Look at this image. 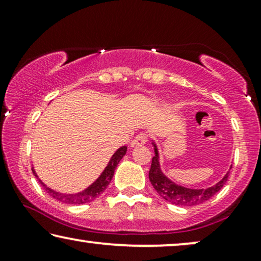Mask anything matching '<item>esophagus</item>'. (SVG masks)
I'll return each instance as SVG.
<instances>
[{
  "instance_id": "obj_1",
  "label": "esophagus",
  "mask_w": 261,
  "mask_h": 261,
  "mask_svg": "<svg viewBox=\"0 0 261 261\" xmlns=\"http://www.w3.org/2000/svg\"><path fill=\"white\" fill-rule=\"evenodd\" d=\"M147 141H148L147 135H146L145 133H140L135 137V139L132 141L130 145L132 146H142V145H145Z\"/></svg>"
}]
</instances>
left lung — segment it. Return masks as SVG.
I'll return each mask as SVG.
<instances>
[{
    "label": "left lung",
    "mask_w": 261,
    "mask_h": 261,
    "mask_svg": "<svg viewBox=\"0 0 261 261\" xmlns=\"http://www.w3.org/2000/svg\"><path fill=\"white\" fill-rule=\"evenodd\" d=\"M152 145L153 147H154V156L152 158L151 169H149L148 173L149 181H151L153 188L155 189V191L158 192L165 201L172 203L174 205L191 206L201 204V203L212 198L216 192H219L228 180L229 171H228L226 176H224L219 183H216L215 185H213V187L206 189H190L173 183V181L169 179V178L162 172V170H160L158 148H156L154 141L152 142Z\"/></svg>",
    "instance_id": "1"
}]
</instances>
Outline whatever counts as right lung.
<instances>
[{
	"instance_id": "add662e5",
	"label": "right lung",
	"mask_w": 261,
	"mask_h": 261,
	"mask_svg": "<svg viewBox=\"0 0 261 261\" xmlns=\"http://www.w3.org/2000/svg\"><path fill=\"white\" fill-rule=\"evenodd\" d=\"M126 152H127L126 146H122V147L117 149V151L113 154L112 158H110L108 165L106 166L105 170H103L101 176H99L91 185H89L85 190L78 192V194H60V192L52 190L51 188H47L40 179H39V177L37 176V173H35L34 169H32V171H33L34 176L38 178V180L40 181V184L42 185V188L45 189V191L47 192V194H49V196H52L53 198L57 199V201L66 203V204H83V203L94 201L95 198H97L98 196L106 190L107 187H108L109 183L113 179L114 172H115L117 164H119L120 160L123 158L124 154H126Z\"/></svg>"
}]
</instances>
